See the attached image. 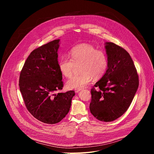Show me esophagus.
<instances>
[{"label": "esophagus", "mask_w": 154, "mask_h": 154, "mask_svg": "<svg viewBox=\"0 0 154 154\" xmlns=\"http://www.w3.org/2000/svg\"><path fill=\"white\" fill-rule=\"evenodd\" d=\"M80 90H81V89H76V90H75V92L77 93H79Z\"/></svg>", "instance_id": "34e87169"}]
</instances>
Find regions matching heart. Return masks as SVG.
<instances>
[{"label":"heart","mask_w":154,"mask_h":154,"mask_svg":"<svg viewBox=\"0 0 154 154\" xmlns=\"http://www.w3.org/2000/svg\"><path fill=\"white\" fill-rule=\"evenodd\" d=\"M69 58L62 56L58 60V67L63 75L69 77L72 75L75 66H80L82 72L71 77L66 82L69 89H82L92 80L99 79L105 73L108 67L106 54L97 50L94 46L82 44L73 48L70 52Z\"/></svg>","instance_id":"b5f03b06"}]
</instances>
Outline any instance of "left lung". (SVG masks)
<instances>
[{"label": "left lung", "instance_id": "1", "mask_svg": "<svg viewBox=\"0 0 154 154\" xmlns=\"http://www.w3.org/2000/svg\"><path fill=\"white\" fill-rule=\"evenodd\" d=\"M105 48L108 68L94 85L98 90H91V114L103 122L121 116L132 102L139 85L138 75L129 54L113 42H106Z\"/></svg>", "mask_w": 154, "mask_h": 154}]
</instances>
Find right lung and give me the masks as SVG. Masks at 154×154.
<instances>
[{
    "label": "right lung",
    "mask_w": 154,
    "mask_h": 154,
    "mask_svg": "<svg viewBox=\"0 0 154 154\" xmlns=\"http://www.w3.org/2000/svg\"><path fill=\"white\" fill-rule=\"evenodd\" d=\"M60 39L51 41L33 51L19 77V86L28 111L38 120L54 124L61 121L71 108L74 91L62 90V73L58 61Z\"/></svg>",
    "instance_id": "right-lung-1"
}]
</instances>
